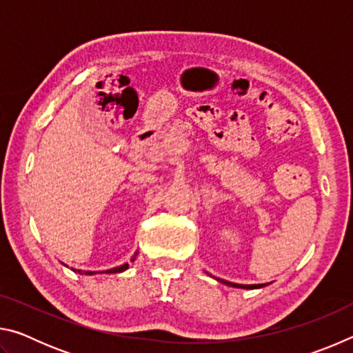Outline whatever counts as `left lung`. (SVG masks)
<instances>
[{
  "instance_id": "1",
  "label": "left lung",
  "mask_w": 353,
  "mask_h": 353,
  "mask_svg": "<svg viewBox=\"0 0 353 353\" xmlns=\"http://www.w3.org/2000/svg\"><path fill=\"white\" fill-rule=\"evenodd\" d=\"M219 280L221 283L224 285H229V286H234V288H243V290H255V288H263V286H266L265 283H260V285H240V283H232V282H227V280H221V279H216Z\"/></svg>"
}]
</instances>
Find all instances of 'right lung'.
<instances>
[{
	"instance_id": "right-lung-1",
	"label": "right lung",
	"mask_w": 353,
	"mask_h": 353,
	"mask_svg": "<svg viewBox=\"0 0 353 353\" xmlns=\"http://www.w3.org/2000/svg\"><path fill=\"white\" fill-rule=\"evenodd\" d=\"M135 255H137V254H135ZM135 255L132 256V260H130V261L135 260ZM128 268H129V263H124V265H121V266L112 268V270H107V271H103V272H105V274H117V272L126 271ZM73 271H77V272H81V274H85V276H92V274H97L94 271H79V270H73ZM103 272H101V274H103Z\"/></svg>"
}]
</instances>
